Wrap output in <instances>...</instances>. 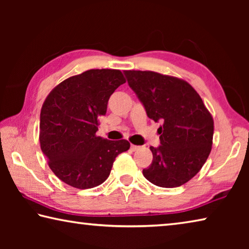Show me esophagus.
Listing matches in <instances>:
<instances>
[{
  "label": "esophagus",
  "instance_id": "esophagus-1",
  "mask_svg": "<svg viewBox=\"0 0 249 249\" xmlns=\"http://www.w3.org/2000/svg\"><path fill=\"white\" fill-rule=\"evenodd\" d=\"M141 148V146H136V145H130V149H132L133 151H135V150H137V149H140Z\"/></svg>",
  "mask_w": 249,
  "mask_h": 249
}]
</instances>
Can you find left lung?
Returning a JSON list of instances; mask_svg holds the SVG:
<instances>
[{
    "label": "left lung",
    "mask_w": 249,
    "mask_h": 249,
    "mask_svg": "<svg viewBox=\"0 0 249 249\" xmlns=\"http://www.w3.org/2000/svg\"><path fill=\"white\" fill-rule=\"evenodd\" d=\"M124 74L147 116L162 124L158 128L160 146H150L153 161L142 175L161 188L187 183L201 170L212 149V115L182 79L154 71L125 70Z\"/></svg>",
    "instance_id": "1"
}]
</instances>
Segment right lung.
Returning a JSON list of instances; mask_svg holds the SVG:
<instances>
[{
	"instance_id": "1",
	"label": "right lung",
	"mask_w": 249,
	"mask_h": 249,
	"mask_svg": "<svg viewBox=\"0 0 249 249\" xmlns=\"http://www.w3.org/2000/svg\"><path fill=\"white\" fill-rule=\"evenodd\" d=\"M126 82L121 70L91 69L64 80L50 91L40 111L39 142L48 166L77 189L98 187L113 162L129 149L126 140L96 136L109 96Z\"/></svg>"
}]
</instances>
